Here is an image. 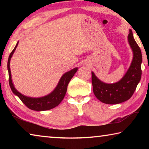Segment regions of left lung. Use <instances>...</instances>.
Segmentation results:
<instances>
[{
	"instance_id": "left-lung-1",
	"label": "left lung",
	"mask_w": 149,
	"mask_h": 149,
	"mask_svg": "<svg viewBox=\"0 0 149 149\" xmlns=\"http://www.w3.org/2000/svg\"><path fill=\"white\" fill-rule=\"evenodd\" d=\"M127 38L133 50V58L129 69L122 79L115 84H108L101 81L94 73L91 72L93 93L100 101L105 104H119L129 100L141 80L142 54L131 29Z\"/></svg>"
}]
</instances>
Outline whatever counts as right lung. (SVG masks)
I'll list each match as a JSON object with an SVG mask.
<instances>
[{
  "label": "right lung",
  "instance_id": "obj_1",
  "mask_svg": "<svg viewBox=\"0 0 149 149\" xmlns=\"http://www.w3.org/2000/svg\"><path fill=\"white\" fill-rule=\"evenodd\" d=\"M18 45V42H17L16 47H14V50L11 52L10 54L8 57V76H9V84L10 87L12 92L14 93V95H17L19 98V99L22 100V102L29 109L36 111H43L48 110L54 107H57L62 100L64 98V96L66 93L68 85L70 81L74 76L75 72L77 71V68L72 69L70 71L62 75L60 78L58 84L52 93H50L47 96L39 98H32L29 97L27 96L22 95V93L17 91L14 87L13 83L12 81V76L10 68V59L13 55L15 50L16 49V47Z\"/></svg>",
  "mask_w": 149,
  "mask_h": 149
}]
</instances>
